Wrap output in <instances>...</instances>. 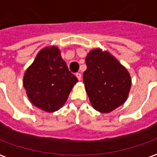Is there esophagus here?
Listing matches in <instances>:
<instances>
[{
	"label": "esophagus",
	"mask_w": 157,
	"mask_h": 157,
	"mask_svg": "<svg viewBox=\"0 0 157 157\" xmlns=\"http://www.w3.org/2000/svg\"><path fill=\"white\" fill-rule=\"evenodd\" d=\"M76 77H77V79H78L79 81H81L82 80V74L81 73H76Z\"/></svg>",
	"instance_id": "34e87169"
}]
</instances>
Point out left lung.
Returning <instances> with one entry per match:
<instances>
[{
	"instance_id": "1",
	"label": "left lung",
	"mask_w": 157,
	"mask_h": 157,
	"mask_svg": "<svg viewBox=\"0 0 157 157\" xmlns=\"http://www.w3.org/2000/svg\"><path fill=\"white\" fill-rule=\"evenodd\" d=\"M83 83L95 110L110 113L128 99L132 80L128 69L107 50L96 48L86 56Z\"/></svg>"
}]
</instances>
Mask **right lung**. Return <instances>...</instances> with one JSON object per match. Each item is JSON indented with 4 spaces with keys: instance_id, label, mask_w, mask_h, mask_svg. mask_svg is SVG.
I'll return each mask as SVG.
<instances>
[{
    "instance_id": "add662e5",
    "label": "right lung",
    "mask_w": 157,
    "mask_h": 157,
    "mask_svg": "<svg viewBox=\"0 0 157 157\" xmlns=\"http://www.w3.org/2000/svg\"><path fill=\"white\" fill-rule=\"evenodd\" d=\"M78 80L70 73L57 46H47L25 70L23 87L33 105L53 113L65 104Z\"/></svg>"
}]
</instances>
